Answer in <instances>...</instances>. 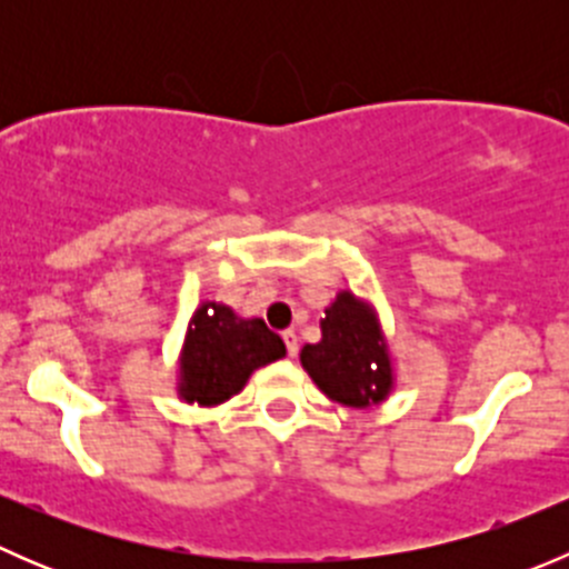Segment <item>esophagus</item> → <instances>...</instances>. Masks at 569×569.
<instances>
[{"mask_svg": "<svg viewBox=\"0 0 569 569\" xmlns=\"http://www.w3.org/2000/svg\"><path fill=\"white\" fill-rule=\"evenodd\" d=\"M283 343H286V352H289V358H297V352H300V343H297L295 330L283 332Z\"/></svg>", "mask_w": 569, "mask_h": 569, "instance_id": "esophagus-1", "label": "esophagus"}]
</instances>
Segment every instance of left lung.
<instances>
[{"mask_svg": "<svg viewBox=\"0 0 569 569\" xmlns=\"http://www.w3.org/2000/svg\"><path fill=\"white\" fill-rule=\"evenodd\" d=\"M300 360L321 391L341 405H377L391 391V360L375 313L349 291L327 308L321 341L306 343Z\"/></svg>", "mask_w": 569, "mask_h": 569, "instance_id": "obj_1", "label": "left lung"}]
</instances>
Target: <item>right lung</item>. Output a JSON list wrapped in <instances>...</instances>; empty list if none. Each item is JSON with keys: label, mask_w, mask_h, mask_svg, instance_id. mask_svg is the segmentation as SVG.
<instances>
[{"label": "right lung", "mask_w": 569, "mask_h": 569, "mask_svg": "<svg viewBox=\"0 0 569 569\" xmlns=\"http://www.w3.org/2000/svg\"><path fill=\"white\" fill-rule=\"evenodd\" d=\"M286 347L261 319H237L217 302L198 308L181 358V396L198 405H220L239 393L261 366L283 358Z\"/></svg>", "instance_id": "obj_1"}]
</instances>
